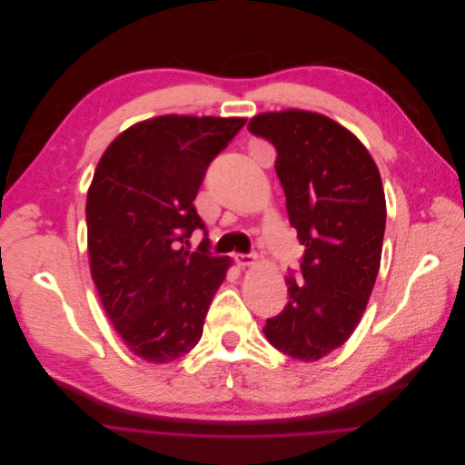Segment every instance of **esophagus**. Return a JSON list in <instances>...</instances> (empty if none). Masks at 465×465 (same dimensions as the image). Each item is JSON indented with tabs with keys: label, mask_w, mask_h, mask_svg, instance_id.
<instances>
[{
	"label": "esophagus",
	"mask_w": 465,
	"mask_h": 465,
	"mask_svg": "<svg viewBox=\"0 0 465 465\" xmlns=\"http://www.w3.org/2000/svg\"><path fill=\"white\" fill-rule=\"evenodd\" d=\"M234 262L238 267H247L252 263V254H243V252H236L234 254Z\"/></svg>",
	"instance_id": "obj_1"
}]
</instances>
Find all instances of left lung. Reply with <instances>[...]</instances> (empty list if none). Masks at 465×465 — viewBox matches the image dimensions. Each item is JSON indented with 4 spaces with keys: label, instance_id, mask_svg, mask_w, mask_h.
I'll use <instances>...</instances> for the list:
<instances>
[{
    "label": "left lung",
    "instance_id": "8db88e82",
    "mask_svg": "<svg viewBox=\"0 0 465 465\" xmlns=\"http://www.w3.org/2000/svg\"><path fill=\"white\" fill-rule=\"evenodd\" d=\"M247 130L274 146L290 223L306 247L302 276L290 271V301L263 333L282 353L317 361L351 335L376 284L387 223L381 175L361 141L324 115L262 114Z\"/></svg>",
    "mask_w": 465,
    "mask_h": 465
}]
</instances>
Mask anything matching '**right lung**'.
<instances>
[{
  "mask_svg": "<svg viewBox=\"0 0 465 465\" xmlns=\"http://www.w3.org/2000/svg\"><path fill=\"white\" fill-rule=\"evenodd\" d=\"M245 119L164 115L123 132L101 157L85 202L91 276L126 342L150 362L189 353L231 265L213 256L194 200L213 159ZM196 228L201 247H183Z\"/></svg>",
  "mask_w": 465,
  "mask_h": 465,
  "instance_id": "add662e5",
  "label": "right lung"
}]
</instances>
